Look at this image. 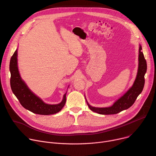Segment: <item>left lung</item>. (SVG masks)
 <instances>
[{"label": "left lung", "instance_id": "left-lung-1", "mask_svg": "<svg viewBox=\"0 0 156 156\" xmlns=\"http://www.w3.org/2000/svg\"><path fill=\"white\" fill-rule=\"evenodd\" d=\"M142 48L140 45L139 48V55H138V69L136 79L132 85V87L120 97L117 101H116L112 106L108 108H95L90 106L88 102L87 105L89 108L93 112L100 114L108 115L117 114L123 110L129 109L131 107L138 95L143 91L144 85V75L147 70L146 61L144 58L143 53L141 51ZM87 101V100H86Z\"/></svg>", "mask_w": 156, "mask_h": 156}]
</instances>
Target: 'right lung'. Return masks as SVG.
<instances>
[{
	"label": "right lung",
	"instance_id": "add662e5",
	"mask_svg": "<svg viewBox=\"0 0 156 156\" xmlns=\"http://www.w3.org/2000/svg\"><path fill=\"white\" fill-rule=\"evenodd\" d=\"M17 50L12 55L10 62L11 74L10 86L14 95L20 104L25 109L35 114L41 115H50L58 112L66 103V93L64 95L62 101L57 105L45 103L39 97L30 90L24 82L21 79L18 68Z\"/></svg>",
	"mask_w": 156,
	"mask_h": 156
}]
</instances>
